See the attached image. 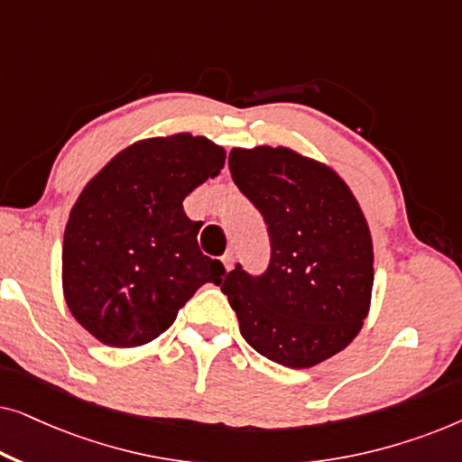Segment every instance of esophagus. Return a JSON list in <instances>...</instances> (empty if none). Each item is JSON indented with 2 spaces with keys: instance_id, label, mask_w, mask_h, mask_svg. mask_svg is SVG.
Wrapping results in <instances>:
<instances>
[{
  "instance_id": "34e87169",
  "label": "esophagus",
  "mask_w": 462,
  "mask_h": 462,
  "mask_svg": "<svg viewBox=\"0 0 462 462\" xmlns=\"http://www.w3.org/2000/svg\"><path fill=\"white\" fill-rule=\"evenodd\" d=\"M220 261H223L226 271H231V267H233V252H226V254L220 258Z\"/></svg>"
}]
</instances>
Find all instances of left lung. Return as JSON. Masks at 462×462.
Returning <instances> with one entry per match:
<instances>
[{"instance_id":"left-lung-1","label":"left lung","mask_w":462,"mask_h":462,"mask_svg":"<svg viewBox=\"0 0 462 462\" xmlns=\"http://www.w3.org/2000/svg\"><path fill=\"white\" fill-rule=\"evenodd\" d=\"M233 182L267 223L263 275L239 267L220 290L252 349L288 368H311L362 330L374 283L365 217L346 182L288 147L233 149Z\"/></svg>"}]
</instances>
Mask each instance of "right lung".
Returning a JSON list of instances; mask_svg holds the SVG:
<instances>
[{"instance_id": "add662e5", "label": "right lung", "mask_w": 462, "mask_h": 462, "mask_svg": "<svg viewBox=\"0 0 462 462\" xmlns=\"http://www.w3.org/2000/svg\"><path fill=\"white\" fill-rule=\"evenodd\" d=\"M225 149L189 132L144 138L84 187L62 242V292L103 345L141 346L166 332L199 286L225 277L201 254L182 199L225 166Z\"/></svg>"}]
</instances>
